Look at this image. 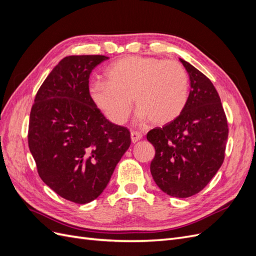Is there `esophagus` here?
<instances>
[{
	"label": "esophagus",
	"mask_w": 256,
	"mask_h": 256,
	"mask_svg": "<svg viewBox=\"0 0 256 256\" xmlns=\"http://www.w3.org/2000/svg\"><path fill=\"white\" fill-rule=\"evenodd\" d=\"M130 136H131V142L136 143L141 140L143 136L141 132H138V131H131Z\"/></svg>",
	"instance_id": "34e87169"
}]
</instances>
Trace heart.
I'll return each instance as SVG.
<instances>
[{
	"instance_id": "heart-1",
	"label": "heart",
	"mask_w": 256,
	"mask_h": 256,
	"mask_svg": "<svg viewBox=\"0 0 256 256\" xmlns=\"http://www.w3.org/2000/svg\"><path fill=\"white\" fill-rule=\"evenodd\" d=\"M104 76L106 81L90 85V96L116 125L128 120L131 99L138 109L136 120L154 125L175 120L188 102V74L173 60L131 56L112 63Z\"/></svg>"
}]
</instances>
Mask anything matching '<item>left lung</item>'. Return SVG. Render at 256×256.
<instances>
[{"mask_svg":"<svg viewBox=\"0 0 256 256\" xmlns=\"http://www.w3.org/2000/svg\"><path fill=\"white\" fill-rule=\"evenodd\" d=\"M191 90L178 118L146 138L154 147L150 173L166 194L189 198L203 190L223 164L228 127L221 99L207 76L180 58Z\"/></svg>","mask_w":256,"mask_h":256,"instance_id":"1","label":"left lung"}]
</instances>
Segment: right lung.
I'll return each instance as SVG.
<instances>
[{
    "label": "right lung",
    "mask_w": 256,
    "mask_h": 256,
    "mask_svg": "<svg viewBox=\"0 0 256 256\" xmlns=\"http://www.w3.org/2000/svg\"><path fill=\"white\" fill-rule=\"evenodd\" d=\"M108 58H64L38 90L30 114L28 141L38 174L76 204L102 194L131 143L129 130L108 120L90 96V74Z\"/></svg>",
    "instance_id": "obj_1"
}]
</instances>
